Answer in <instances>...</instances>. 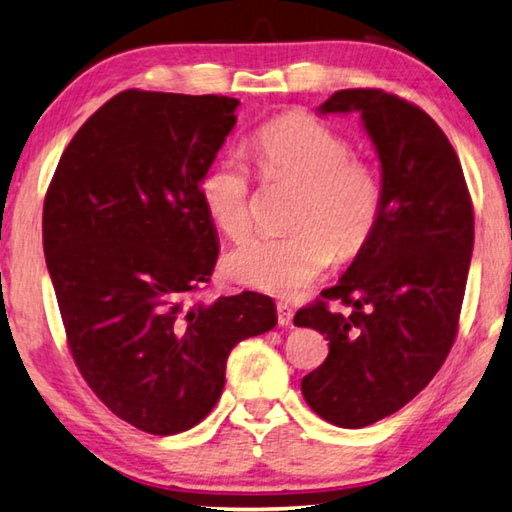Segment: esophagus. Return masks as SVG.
Here are the masks:
<instances>
[{
	"label": "esophagus",
	"mask_w": 512,
	"mask_h": 512,
	"mask_svg": "<svg viewBox=\"0 0 512 512\" xmlns=\"http://www.w3.org/2000/svg\"><path fill=\"white\" fill-rule=\"evenodd\" d=\"M276 312H278V325H283V327L292 325V318H294L292 307H289L287 303H278L276 305Z\"/></svg>",
	"instance_id": "34e87169"
}]
</instances>
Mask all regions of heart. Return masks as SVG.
I'll return each instance as SVG.
<instances>
[{
	"instance_id": "1",
	"label": "heart",
	"mask_w": 512,
	"mask_h": 512,
	"mask_svg": "<svg viewBox=\"0 0 512 512\" xmlns=\"http://www.w3.org/2000/svg\"><path fill=\"white\" fill-rule=\"evenodd\" d=\"M330 124L303 113L267 122L249 142L265 182L298 185L285 238H254L223 260L225 274L256 292L292 298L310 287L334 256L354 258L381 223L385 189L370 160ZM207 216L231 240L252 231V182L236 160H220L200 178Z\"/></svg>"
}]
</instances>
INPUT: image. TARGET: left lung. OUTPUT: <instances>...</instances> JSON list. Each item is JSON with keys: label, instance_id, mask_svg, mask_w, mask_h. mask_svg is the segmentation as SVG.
<instances>
[{"label": "left lung", "instance_id": "left-lung-1", "mask_svg": "<svg viewBox=\"0 0 512 512\" xmlns=\"http://www.w3.org/2000/svg\"><path fill=\"white\" fill-rule=\"evenodd\" d=\"M352 111L379 153L383 216L341 281L294 316L330 341L301 390L339 428L390 417L439 372L459 330L475 243L464 171L439 124L381 89L336 91L318 106L323 115ZM327 300L351 314L332 313Z\"/></svg>", "mask_w": 512, "mask_h": 512}]
</instances>
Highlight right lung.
<instances>
[{"mask_svg": "<svg viewBox=\"0 0 512 512\" xmlns=\"http://www.w3.org/2000/svg\"><path fill=\"white\" fill-rule=\"evenodd\" d=\"M236 98L122 91L64 149L44 256L77 370L115 417L178 435L216 406L234 345L276 325L269 296L198 301L218 258L200 178Z\"/></svg>", "mask_w": 512, "mask_h": 512, "instance_id": "obj_1", "label": "right lung"}]
</instances>
